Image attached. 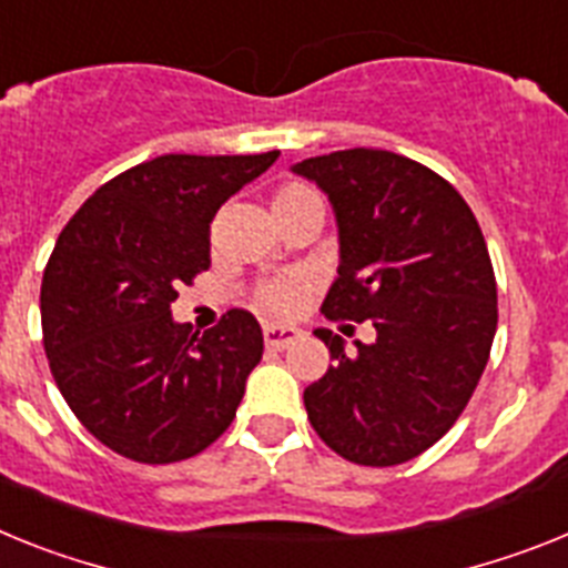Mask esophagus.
Wrapping results in <instances>:
<instances>
[{
  "label": "esophagus",
  "mask_w": 568,
  "mask_h": 568,
  "mask_svg": "<svg viewBox=\"0 0 568 568\" xmlns=\"http://www.w3.org/2000/svg\"><path fill=\"white\" fill-rule=\"evenodd\" d=\"M263 337L268 348H288L291 343H297L303 337L300 328H291V325H265Z\"/></svg>",
  "instance_id": "1"
}]
</instances>
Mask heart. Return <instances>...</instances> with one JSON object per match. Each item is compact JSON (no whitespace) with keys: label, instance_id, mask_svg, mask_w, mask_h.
Instances as JSON below:
<instances>
[{"label":"heart","instance_id":"heart-1","mask_svg":"<svg viewBox=\"0 0 568 568\" xmlns=\"http://www.w3.org/2000/svg\"><path fill=\"white\" fill-rule=\"evenodd\" d=\"M314 191L303 182H288L274 196V205H283L291 200H303V196H312ZM305 294H308V283L305 280H277V283L263 285L260 291V305L271 314H294L303 305Z\"/></svg>","mask_w":568,"mask_h":568}]
</instances>
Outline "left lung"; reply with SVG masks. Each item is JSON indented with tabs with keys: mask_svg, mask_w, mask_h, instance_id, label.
I'll list each match as a JSON object with an SVG mask.
<instances>
[{
	"mask_svg": "<svg viewBox=\"0 0 568 568\" xmlns=\"http://www.w3.org/2000/svg\"><path fill=\"white\" fill-rule=\"evenodd\" d=\"M317 182L339 234L337 280L320 312L374 325L305 388L320 440L359 466H397L440 440L475 394L497 332V283L475 214L432 168L352 148L291 168Z\"/></svg>",
	"mask_w": 568,
	"mask_h": 568,
	"instance_id": "8db88e82",
	"label": "left lung"
}]
</instances>
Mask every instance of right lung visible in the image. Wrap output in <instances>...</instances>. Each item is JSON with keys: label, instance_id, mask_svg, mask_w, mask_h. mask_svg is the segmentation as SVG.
<instances>
[{"label": "right lung", "instance_id": "obj_1", "mask_svg": "<svg viewBox=\"0 0 568 568\" xmlns=\"http://www.w3.org/2000/svg\"><path fill=\"white\" fill-rule=\"evenodd\" d=\"M277 156H156L105 182L59 234L39 294L48 363L79 423L116 455L189 460L234 420L263 328L231 308L196 337L171 303L211 265L220 205Z\"/></svg>", "mask_w": 568, "mask_h": 568}]
</instances>
